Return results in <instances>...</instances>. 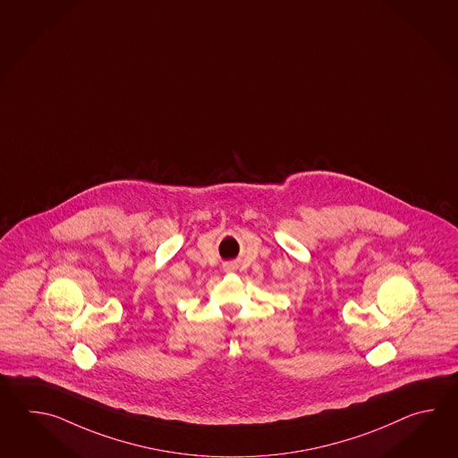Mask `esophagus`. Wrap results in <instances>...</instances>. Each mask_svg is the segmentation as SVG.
Instances as JSON below:
<instances>
[{"mask_svg": "<svg viewBox=\"0 0 458 458\" xmlns=\"http://www.w3.org/2000/svg\"><path fill=\"white\" fill-rule=\"evenodd\" d=\"M233 268H235V267H233V263H225V272H233Z\"/></svg>", "mask_w": 458, "mask_h": 458, "instance_id": "1", "label": "esophagus"}]
</instances>
